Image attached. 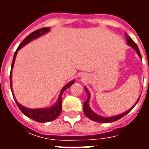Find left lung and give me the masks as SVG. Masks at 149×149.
Returning a JSON list of instances; mask_svg holds the SVG:
<instances>
[{"mask_svg": "<svg viewBox=\"0 0 149 149\" xmlns=\"http://www.w3.org/2000/svg\"><path fill=\"white\" fill-rule=\"evenodd\" d=\"M126 40H127L128 45L132 46V47L136 50V53L138 54V56H140V58H141V52H140V50H139V49H138V46L136 45V44L132 40V39L131 37H128V36H127V39H126ZM84 89H85V91L87 92V93L88 94V91L87 88H84ZM139 99H140V98H139ZM139 99H138V100L136 101V103L135 104V105L137 104V102L139 101ZM88 101H89V94L88 95V99L84 103V106H83V110H84V114L86 115L87 117H88V118L90 119V120H93V121L99 122V123H110V122H113V121H116V120H120V118H122L123 116H125L126 114H128V112H130V111H131V110L135 106L134 105V106L132 107V109H130L128 111L125 112V113H122V114H120V115L115 116H111V117H102V116H100L96 114L95 112H93L92 110H91V109L89 108V106H88Z\"/></svg>", "mask_w": 149, "mask_h": 149, "instance_id": "obj_1", "label": "left lung"}]
</instances>
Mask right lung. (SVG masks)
Returning a JSON list of instances; mask_svg holds the SVG:
<instances>
[{"instance_id":"1","label":"right lung","mask_w":149,"mask_h":149,"mask_svg":"<svg viewBox=\"0 0 149 149\" xmlns=\"http://www.w3.org/2000/svg\"><path fill=\"white\" fill-rule=\"evenodd\" d=\"M49 31V28H41L40 29H37V30L34 31L32 33H30L28 37H26L24 39V40L20 44V45L18 46L17 49L16 50V52L14 53V56H13V61H12V67H11V72H10V86H11V90L12 93H13V89H12V70H13V65H14V61L15 58H16V56H17V53L18 50L24 46L26 44L31 41L32 40H34L39 37L40 36H41L43 34H45V33H48ZM74 83V81L69 82L68 84H66L65 87L62 88L61 92V94L59 96V98L57 101H56V104L54 106L51 107L49 109H27V108H24L22 105H21L20 104L18 103L17 101L16 100V103L17 104L18 108L20 109L22 113H24V115L29 117V118L33 119V120L37 122H40V123H44V122H49L52 121V120H54L55 119H56L58 117L61 112L62 110V94L64 93V91L68 88L71 86L72 84Z\"/></svg>"}]
</instances>
